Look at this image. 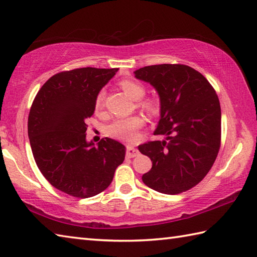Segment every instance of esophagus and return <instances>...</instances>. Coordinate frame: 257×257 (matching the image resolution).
Returning <instances> with one entry per match:
<instances>
[{"label": "esophagus", "instance_id": "34e87169", "mask_svg": "<svg viewBox=\"0 0 257 257\" xmlns=\"http://www.w3.org/2000/svg\"><path fill=\"white\" fill-rule=\"evenodd\" d=\"M138 154H139V152L136 148L128 147L125 156H127V158H134V157H136V156H138Z\"/></svg>", "mask_w": 257, "mask_h": 257}]
</instances>
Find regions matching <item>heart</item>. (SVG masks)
I'll return each mask as SVG.
<instances>
[{"mask_svg":"<svg viewBox=\"0 0 257 257\" xmlns=\"http://www.w3.org/2000/svg\"><path fill=\"white\" fill-rule=\"evenodd\" d=\"M120 87L122 88L125 93H128L134 100H142L146 93V89L142 83H139L135 80L125 79L120 82ZM105 99V90L101 89L95 95L94 99V108L97 111L101 110L104 104ZM143 108L153 111L156 108V102L154 100H146L140 103ZM144 125V119L139 115L134 117L120 118L114 120L110 124L105 127V134L110 137L121 139V140H132L136 137L138 130Z\"/></svg>","mask_w":257,"mask_h":257,"instance_id":"1","label":"heart"}]
</instances>
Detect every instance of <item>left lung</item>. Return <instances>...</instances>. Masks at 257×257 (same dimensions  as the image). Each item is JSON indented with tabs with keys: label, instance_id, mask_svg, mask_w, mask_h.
Here are the masks:
<instances>
[{
	"label": "left lung",
	"instance_id": "obj_1",
	"mask_svg": "<svg viewBox=\"0 0 257 257\" xmlns=\"http://www.w3.org/2000/svg\"><path fill=\"white\" fill-rule=\"evenodd\" d=\"M134 73L158 92L160 119L154 134L166 137L138 147L153 162L143 182L163 194L186 192L202 182L217 157L222 121L217 94L188 65H148Z\"/></svg>",
	"mask_w": 257,
	"mask_h": 257
}]
</instances>
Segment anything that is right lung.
Instances as JSON below:
<instances>
[{
    "instance_id": "1",
    "label": "right lung",
    "mask_w": 257,
    "mask_h": 257,
    "mask_svg": "<svg viewBox=\"0 0 257 257\" xmlns=\"http://www.w3.org/2000/svg\"><path fill=\"white\" fill-rule=\"evenodd\" d=\"M118 70L80 68L54 74L30 109L28 135L35 163L53 187L73 197L103 192L124 160L125 147L117 140L107 137L94 145L85 139L95 95Z\"/></svg>"
}]
</instances>
